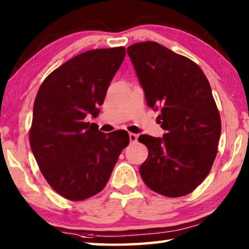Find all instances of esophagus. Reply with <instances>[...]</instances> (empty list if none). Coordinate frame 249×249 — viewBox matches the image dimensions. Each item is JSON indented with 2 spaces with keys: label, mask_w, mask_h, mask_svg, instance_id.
<instances>
[{
  "label": "esophagus",
  "mask_w": 249,
  "mask_h": 249,
  "mask_svg": "<svg viewBox=\"0 0 249 249\" xmlns=\"http://www.w3.org/2000/svg\"><path fill=\"white\" fill-rule=\"evenodd\" d=\"M137 138H138V136L136 134H134V133H130L129 134V141H130V142H137Z\"/></svg>",
  "instance_id": "34e87169"
}]
</instances>
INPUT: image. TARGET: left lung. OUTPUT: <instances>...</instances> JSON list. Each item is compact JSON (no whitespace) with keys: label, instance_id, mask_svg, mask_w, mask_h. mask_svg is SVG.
Wrapping results in <instances>:
<instances>
[{"label":"left lung","instance_id":"obj_1","mask_svg":"<svg viewBox=\"0 0 249 249\" xmlns=\"http://www.w3.org/2000/svg\"><path fill=\"white\" fill-rule=\"evenodd\" d=\"M147 104L160 108L162 138L141 135L148 148L140 168L150 190L168 197L191 193L209 175L217 154L221 116L209 80L191 59L156 41L127 48Z\"/></svg>","mask_w":249,"mask_h":249}]
</instances>
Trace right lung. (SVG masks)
<instances>
[{
	"mask_svg": "<svg viewBox=\"0 0 249 249\" xmlns=\"http://www.w3.org/2000/svg\"><path fill=\"white\" fill-rule=\"evenodd\" d=\"M125 54L124 47L88 50L53 70L37 92L31 148L46 181L65 199L82 201L102 191L129 144L125 130L104 134L86 122L98 116Z\"/></svg>",
	"mask_w": 249,
	"mask_h": 249,
	"instance_id": "1",
	"label": "right lung"
}]
</instances>
